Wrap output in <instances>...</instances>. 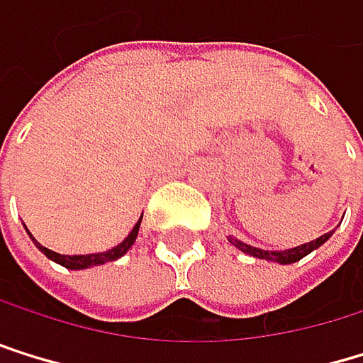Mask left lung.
Wrapping results in <instances>:
<instances>
[{
	"label": "left lung",
	"instance_id": "1",
	"mask_svg": "<svg viewBox=\"0 0 363 363\" xmlns=\"http://www.w3.org/2000/svg\"><path fill=\"white\" fill-rule=\"evenodd\" d=\"M331 237V233H325L323 237H318V240H313V242H309V244H303V246H296V248H289V250H261V248H255V246H248V244H244V242H240V240H233L230 237V244L235 246V248H240L242 252H246V255H252V257H257V259H266V261H274V263H294V261H301L305 255H309L311 250H315L318 246H323L327 240Z\"/></svg>",
	"mask_w": 363,
	"mask_h": 363
}]
</instances>
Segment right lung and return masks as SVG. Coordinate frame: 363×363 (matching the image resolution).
<instances>
[{
  "mask_svg": "<svg viewBox=\"0 0 363 363\" xmlns=\"http://www.w3.org/2000/svg\"><path fill=\"white\" fill-rule=\"evenodd\" d=\"M139 224H141V218H139V222L135 224V228L130 230V235L123 240L119 246H115V248H111V250H106V252H97V255H58V252H54V250H50V248H45V246H40V244H36V240H34V244L38 246V250L43 252L45 257H50L52 261H56V263H60V266H65V268H69V270H84V268H91V266H102V263H106V261H115V259H119L121 255H126L128 252V248L135 244V240H137V233H139Z\"/></svg>",
  "mask_w": 363,
  "mask_h": 363,
  "instance_id": "1",
  "label": "right lung"
}]
</instances>
